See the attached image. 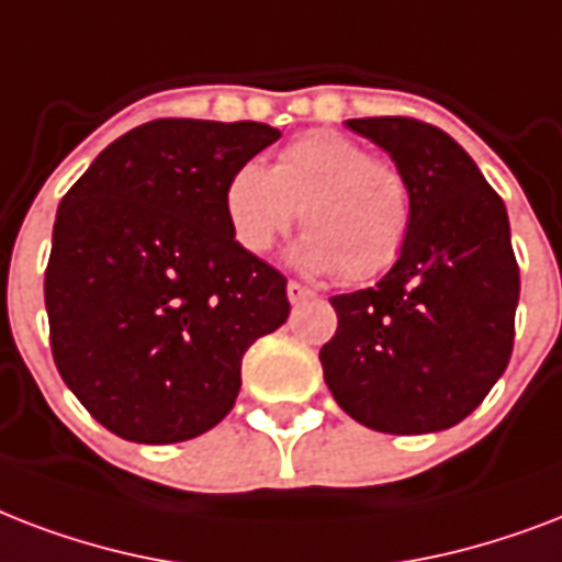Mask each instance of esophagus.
I'll return each instance as SVG.
<instances>
[{
    "label": "esophagus",
    "mask_w": 562,
    "mask_h": 562,
    "mask_svg": "<svg viewBox=\"0 0 562 562\" xmlns=\"http://www.w3.org/2000/svg\"><path fill=\"white\" fill-rule=\"evenodd\" d=\"M286 295H290V302H304V299H311L313 295V290L311 286H304V284H299V281H290V284H286Z\"/></svg>",
    "instance_id": "obj_1"
}]
</instances>
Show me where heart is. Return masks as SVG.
<instances>
[{
	"label": "heart",
	"mask_w": 562,
	"mask_h": 562,
	"mask_svg": "<svg viewBox=\"0 0 562 562\" xmlns=\"http://www.w3.org/2000/svg\"><path fill=\"white\" fill-rule=\"evenodd\" d=\"M222 207L234 243L249 255H267L302 211L307 234L295 260L313 272L342 269L349 281L384 276L413 228V190L402 169L328 128L286 143L269 169L260 160L240 164Z\"/></svg>",
	"instance_id": "heart-1"
}]
</instances>
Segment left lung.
<instances>
[{"instance_id":"obj_1","label":"left lung","mask_w":562,"mask_h":562,"mask_svg":"<svg viewBox=\"0 0 562 562\" xmlns=\"http://www.w3.org/2000/svg\"><path fill=\"white\" fill-rule=\"evenodd\" d=\"M390 151L413 190L402 258L375 286L334 295L337 334L319 351L330 395L384 434H430L484 402L510 363L519 263L502 195L437 125L349 120Z\"/></svg>"}]
</instances>
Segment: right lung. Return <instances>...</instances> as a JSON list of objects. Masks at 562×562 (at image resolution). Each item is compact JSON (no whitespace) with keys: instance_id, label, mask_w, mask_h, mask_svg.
I'll return each mask as SVG.
<instances>
[{"instance_id":"add662e5","label":"right lung","mask_w":562,"mask_h":562,"mask_svg":"<svg viewBox=\"0 0 562 562\" xmlns=\"http://www.w3.org/2000/svg\"><path fill=\"white\" fill-rule=\"evenodd\" d=\"M263 123L151 120L60 199L43 281L52 358L95 422L132 442L220 425L243 355L290 316L286 278L234 243L222 207Z\"/></svg>"}]
</instances>
